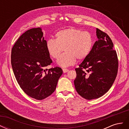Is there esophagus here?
<instances>
[{
    "label": "esophagus",
    "mask_w": 129,
    "mask_h": 129,
    "mask_svg": "<svg viewBox=\"0 0 129 129\" xmlns=\"http://www.w3.org/2000/svg\"><path fill=\"white\" fill-rule=\"evenodd\" d=\"M62 71H63V72L64 73H67V72L69 71V70H68V69L63 68V69H62Z\"/></svg>",
    "instance_id": "1"
}]
</instances>
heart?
<instances>
[{
	"label": "heart",
	"mask_w": 129,
	"mask_h": 129,
	"mask_svg": "<svg viewBox=\"0 0 129 129\" xmlns=\"http://www.w3.org/2000/svg\"><path fill=\"white\" fill-rule=\"evenodd\" d=\"M55 40L50 39L46 42L49 55L57 58L62 52L65 53L57 60L62 67H67L75 63L76 59L84 60L90 53L93 42L91 34L77 28H69L58 31Z\"/></svg>",
	"instance_id": "heart-1"
}]
</instances>
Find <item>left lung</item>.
Instances as JSON below:
<instances>
[{
	"label": "left lung",
	"instance_id": "8db88e82",
	"mask_svg": "<svg viewBox=\"0 0 129 129\" xmlns=\"http://www.w3.org/2000/svg\"><path fill=\"white\" fill-rule=\"evenodd\" d=\"M96 41L89 55L75 69L74 85L86 100L98 99L108 91L117 74L118 62L114 44L105 33L96 28Z\"/></svg>",
	"mask_w": 129,
	"mask_h": 129
}]
</instances>
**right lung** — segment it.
<instances>
[{"label": "right lung", "instance_id": "right-lung-1", "mask_svg": "<svg viewBox=\"0 0 129 129\" xmlns=\"http://www.w3.org/2000/svg\"><path fill=\"white\" fill-rule=\"evenodd\" d=\"M46 42L41 28H33L19 37L11 52L12 67L18 84L27 95L38 100L54 92L63 73L58 67L45 69L52 63Z\"/></svg>", "mask_w": 129, "mask_h": 129}]
</instances>
